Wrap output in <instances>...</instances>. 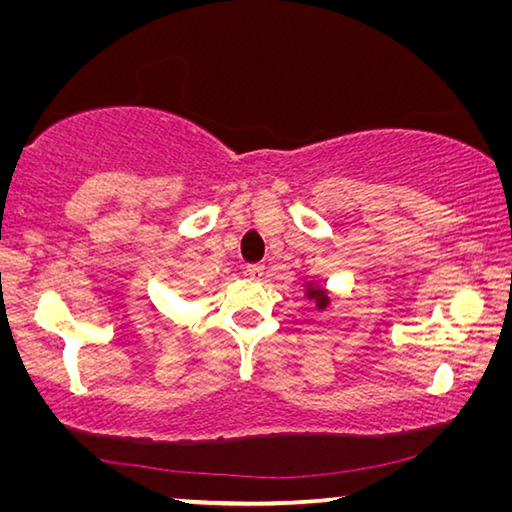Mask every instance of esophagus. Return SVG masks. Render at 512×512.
I'll return each mask as SVG.
<instances>
[{
    "instance_id": "34e87169",
    "label": "esophagus",
    "mask_w": 512,
    "mask_h": 512,
    "mask_svg": "<svg viewBox=\"0 0 512 512\" xmlns=\"http://www.w3.org/2000/svg\"><path fill=\"white\" fill-rule=\"evenodd\" d=\"M246 275L253 277V280H259L264 275V266L262 264H250L246 266Z\"/></svg>"
}]
</instances>
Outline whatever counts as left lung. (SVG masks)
Instances as JSON below:
<instances>
[{"label":"left lung","mask_w":512,"mask_h":512,"mask_svg":"<svg viewBox=\"0 0 512 512\" xmlns=\"http://www.w3.org/2000/svg\"><path fill=\"white\" fill-rule=\"evenodd\" d=\"M305 296H307V300H311V305H314L318 311L327 309L329 302H332V300H329V296H327V291L323 287H318L316 282H307Z\"/></svg>","instance_id":"1"}]
</instances>
